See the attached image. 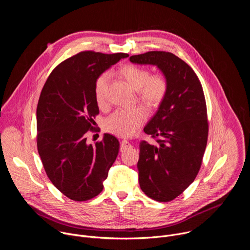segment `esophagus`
Masks as SVG:
<instances>
[{
  "mask_svg": "<svg viewBox=\"0 0 250 250\" xmlns=\"http://www.w3.org/2000/svg\"><path fill=\"white\" fill-rule=\"evenodd\" d=\"M130 146H131V144L129 141H127L126 139L122 140V149H126V148H129Z\"/></svg>",
  "mask_w": 250,
  "mask_h": 250,
  "instance_id": "esophagus-1",
  "label": "esophagus"
}]
</instances>
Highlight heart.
Instances as JSON below:
<instances>
[{
  "mask_svg": "<svg viewBox=\"0 0 250 250\" xmlns=\"http://www.w3.org/2000/svg\"><path fill=\"white\" fill-rule=\"evenodd\" d=\"M124 81L137 92L138 102L148 110H155L162 104L168 91V82L164 75H150L149 70L134 64H125L119 69ZM109 75L104 73L95 82V98L99 106L106 104V87ZM146 120V114L140 106L114 113L104 123V128L115 135L130 136Z\"/></svg>",
  "mask_w": 250,
  "mask_h": 250,
  "instance_id": "obj_1",
  "label": "heart"
}]
</instances>
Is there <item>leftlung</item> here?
I'll use <instances>...</instances> for the list:
<instances>
[{
  "mask_svg": "<svg viewBox=\"0 0 250 250\" xmlns=\"http://www.w3.org/2000/svg\"><path fill=\"white\" fill-rule=\"evenodd\" d=\"M129 61L156 66L168 82L162 104L144 128L157 145L139 144V186L157 202L182 194L200 170L208 140L207 106L202 85L193 69L173 53L149 51Z\"/></svg>",
  "mask_w": 250,
  "mask_h": 250,
  "instance_id": "1",
  "label": "left lung"
}]
</instances>
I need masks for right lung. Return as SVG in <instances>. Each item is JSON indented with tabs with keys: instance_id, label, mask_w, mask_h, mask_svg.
<instances>
[{
	"instance_id": "1",
	"label": "right lung",
	"mask_w": 250,
	"mask_h": 250,
	"mask_svg": "<svg viewBox=\"0 0 250 250\" xmlns=\"http://www.w3.org/2000/svg\"><path fill=\"white\" fill-rule=\"evenodd\" d=\"M126 53L83 51L61 62L45 82L37 108L38 150L52 184L73 201H87L104 188L120 150L118 138L104 133L87 144L99 114L95 82Z\"/></svg>"
}]
</instances>
